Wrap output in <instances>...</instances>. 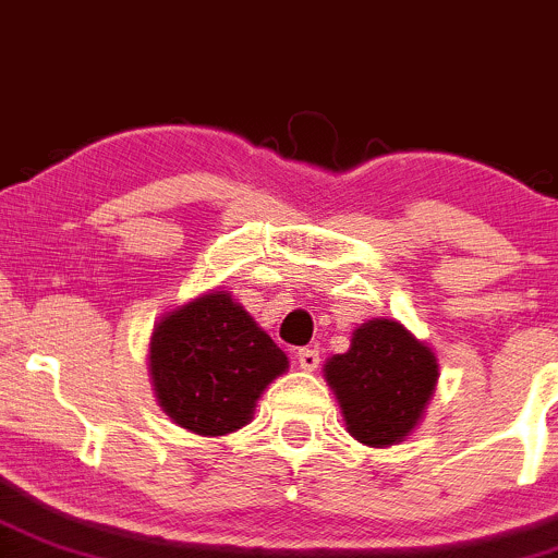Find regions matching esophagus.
<instances>
[{
  "instance_id": "esophagus-1",
  "label": "esophagus",
  "mask_w": 558,
  "mask_h": 558,
  "mask_svg": "<svg viewBox=\"0 0 558 558\" xmlns=\"http://www.w3.org/2000/svg\"><path fill=\"white\" fill-rule=\"evenodd\" d=\"M298 364H301L303 373H314L319 367V351L316 349H301L298 351Z\"/></svg>"
}]
</instances>
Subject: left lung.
<instances>
[{"label": "left lung", "mask_w": 558, "mask_h": 558, "mask_svg": "<svg viewBox=\"0 0 558 558\" xmlns=\"http://www.w3.org/2000/svg\"><path fill=\"white\" fill-rule=\"evenodd\" d=\"M325 377L353 439L391 447L421 423L439 364L434 351L399 322L369 319L353 329L351 349L325 364Z\"/></svg>", "instance_id": "1"}]
</instances>
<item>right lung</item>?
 I'll use <instances>...</instances> for the list:
<instances>
[{
    "instance_id": "1",
    "label": "right lung",
    "mask_w": 558,
    "mask_h": 558,
    "mask_svg": "<svg viewBox=\"0 0 558 558\" xmlns=\"http://www.w3.org/2000/svg\"><path fill=\"white\" fill-rule=\"evenodd\" d=\"M287 367V353L226 290L161 316L148 343L159 407L199 436L247 425L255 401Z\"/></svg>"
}]
</instances>
